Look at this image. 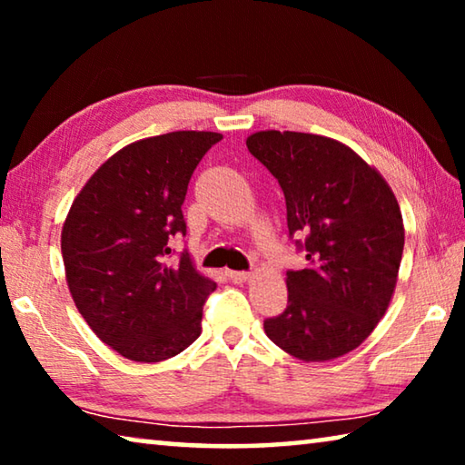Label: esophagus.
Returning a JSON list of instances; mask_svg holds the SVG:
<instances>
[{
    "label": "esophagus",
    "instance_id": "obj_1",
    "mask_svg": "<svg viewBox=\"0 0 465 465\" xmlns=\"http://www.w3.org/2000/svg\"><path fill=\"white\" fill-rule=\"evenodd\" d=\"M227 277L232 282H246L250 279L248 271H227Z\"/></svg>",
    "mask_w": 465,
    "mask_h": 465
}]
</instances>
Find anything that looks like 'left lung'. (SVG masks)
<instances>
[{
	"label": "left lung",
	"mask_w": 465,
	"mask_h": 465,
	"mask_svg": "<svg viewBox=\"0 0 465 465\" xmlns=\"http://www.w3.org/2000/svg\"><path fill=\"white\" fill-rule=\"evenodd\" d=\"M248 152L277 178L302 271H287V308L264 320L271 341L302 361L342 357L388 310L404 223L388 183L351 147L295 131L250 135Z\"/></svg>",
	"instance_id": "8db88e82"
}]
</instances>
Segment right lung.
<instances>
[{"instance_id":"1","label":"right lung","mask_w":465,"mask_h":465,"mask_svg":"<svg viewBox=\"0 0 465 465\" xmlns=\"http://www.w3.org/2000/svg\"><path fill=\"white\" fill-rule=\"evenodd\" d=\"M223 135L174 131L123 147L94 172L61 232L67 285L102 342L139 363L183 352L201 336L215 282L196 272L183 203L203 155Z\"/></svg>"}]
</instances>
